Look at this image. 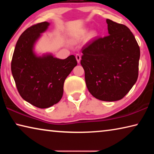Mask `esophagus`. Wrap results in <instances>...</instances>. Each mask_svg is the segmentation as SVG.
<instances>
[{"label":"esophagus","mask_w":154,"mask_h":154,"mask_svg":"<svg viewBox=\"0 0 154 154\" xmlns=\"http://www.w3.org/2000/svg\"><path fill=\"white\" fill-rule=\"evenodd\" d=\"M75 58H76V60L78 63H79L80 61H81V58H82V57H81L80 54H76V56H75Z\"/></svg>","instance_id":"esophagus-1"}]
</instances>
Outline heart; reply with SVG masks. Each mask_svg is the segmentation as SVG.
Listing matches in <instances>:
<instances>
[{
  "instance_id": "heart-1",
  "label": "heart",
  "mask_w": 154,
  "mask_h": 154,
  "mask_svg": "<svg viewBox=\"0 0 154 154\" xmlns=\"http://www.w3.org/2000/svg\"><path fill=\"white\" fill-rule=\"evenodd\" d=\"M87 33H88V30H83L82 31V32L81 33V35L84 36V35H86ZM95 35H96L95 32H94V31H92V32L90 33V37H93V36H95Z\"/></svg>"
}]
</instances>
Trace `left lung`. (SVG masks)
Masks as SVG:
<instances>
[{"mask_svg":"<svg viewBox=\"0 0 154 154\" xmlns=\"http://www.w3.org/2000/svg\"><path fill=\"white\" fill-rule=\"evenodd\" d=\"M106 22L109 35L83 47L81 64L91 94L111 102L123 98L136 83L140 48L127 26L109 19Z\"/></svg>","mask_w":154,"mask_h":154,"instance_id":"8db88e82","label":"left lung"}]
</instances>
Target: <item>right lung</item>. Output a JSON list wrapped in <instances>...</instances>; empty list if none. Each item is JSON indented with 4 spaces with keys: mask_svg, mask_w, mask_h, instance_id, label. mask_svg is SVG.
Returning a JSON list of instances; mask_svg holds the SVG:
<instances>
[{
    "mask_svg": "<svg viewBox=\"0 0 154 154\" xmlns=\"http://www.w3.org/2000/svg\"><path fill=\"white\" fill-rule=\"evenodd\" d=\"M49 24L44 22L27 28L17 41L11 61L12 75L20 96L40 109L60 100L64 81L77 64L73 55L62 60L50 53L36 54L35 44Z\"/></svg>",
    "mask_w": 154,
    "mask_h": 154,
    "instance_id": "add662e5",
    "label": "right lung"
}]
</instances>
